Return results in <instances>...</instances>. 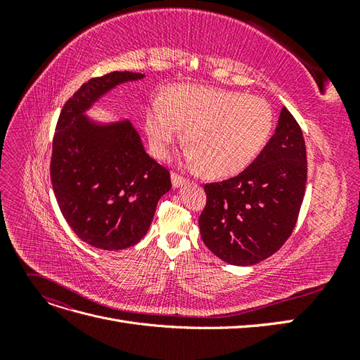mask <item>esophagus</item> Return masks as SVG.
Returning a JSON list of instances; mask_svg holds the SVG:
<instances>
[{
  "label": "esophagus",
  "instance_id": "obj_1",
  "mask_svg": "<svg viewBox=\"0 0 360 360\" xmlns=\"http://www.w3.org/2000/svg\"><path fill=\"white\" fill-rule=\"evenodd\" d=\"M171 183H172V188H181V186H184V184L188 183V179H184V177H181V176H179V174H176V172H172L171 174Z\"/></svg>",
  "mask_w": 360,
  "mask_h": 360
}]
</instances>
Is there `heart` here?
I'll return each mask as SVG.
<instances>
[{"label":"heart","mask_w":360,"mask_h":360,"mask_svg":"<svg viewBox=\"0 0 360 360\" xmlns=\"http://www.w3.org/2000/svg\"><path fill=\"white\" fill-rule=\"evenodd\" d=\"M184 130L191 169L210 179H226L255 160L274 129L270 105L257 96L198 85H176L163 105L148 108L144 130L151 151L165 158Z\"/></svg>","instance_id":"heart-1"}]
</instances>
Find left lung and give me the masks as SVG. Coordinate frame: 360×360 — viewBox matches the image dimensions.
<instances>
[{"mask_svg": "<svg viewBox=\"0 0 360 360\" xmlns=\"http://www.w3.org/2000/svg\"><path fill=\"white\" fill-rule=\"evenodd\" d=\"M307 176L302 129L284 106L257 159L238 176L204 186L207 204L198 221L204 245L233 266L274 255L296 225Z\"/></svg>", "mask_w": 360, "mask_h": 360, "instance_id": "8db88e82", "label": "left lung"}]
</instances>
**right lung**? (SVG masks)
<instances>
[{"instance_id": "right-lung-1", "label": "right lung", "mask_w": 360, "mask_h": 360, "mask_svg": "<svg viewBox=\"0 0 360 360\" xmlns=\"http://www.w3.org/2000/svg\"><path fill=\"white\" fill-rule=\"evenodd\" d=\"M144 73L111 72L85 82L64 105L52 144L51 180L60 210L82 242L120 250L143 238L169 172L151 159L129 120L86 115L115 86Z\"/></svg>"}]
</instances>
